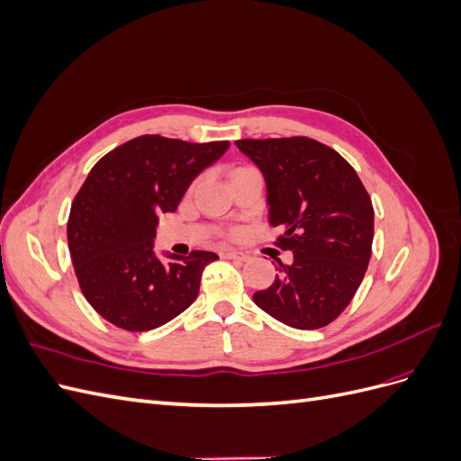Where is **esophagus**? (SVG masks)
Masks as SVG:
<instances>
[{
	"instance_id": "esophagus-1",
	"label": "esophagus",
	"mask_w": 461,
	"mask_h": 461,
	"mask_svg": "<svg viewBox=\"0 0 461 461\" xmlns=\"http://www.w3.org/2000/svg\"><path fill=\"white\" fill-rule=\"evenodd\" d=\"M222 256H225L227 259H236V261H248V256H246V254H242V252H234V249H227V252L222 254Z\"/></svg>"
}]
</instances>
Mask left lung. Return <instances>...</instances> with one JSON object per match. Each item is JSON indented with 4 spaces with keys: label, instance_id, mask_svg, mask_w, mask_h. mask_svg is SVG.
<instances>
[{
    "label": "left lung",
    "instance_id": "obj_1",
    "mask_svg": "<svg viewBox=\"0 0 461 461\" xmlns=\"http://www.w3.org/2000/svg\"><path fill=\"white\" fill-rule=\"evenodd\" d=\"M267 185L269 222L278 248L275 283L254 294L258 308L294 329H321L352 302L367 271L373 203L354 167L339 151L305 136L236 142Z\"/></svg>",
    "mask_w": 461,
    "mask_h": 461
}]
</instances>
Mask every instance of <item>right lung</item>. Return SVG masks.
Listing matches in <instances>:
<instances>
[{
	"label": "right lung",
	"mask_w": 461,
	"mask_h": 461,
	"mask_svg": "<svg viewBox=\"0 0 461 461\" xmlns=\"http://www.w3.org/2000/svg\"><path fill=\"white\" fill-rule=\"evenodd\" d=\"M230 142L192 144L159 134L132 138L97 161L67 222L68 252L82 294L109 323L142 332L169 323L196 300L213 252H153L161 213H173L188 186Z\"/></svg>",
	"instance_id": "add662e5"
}]
</instances>
